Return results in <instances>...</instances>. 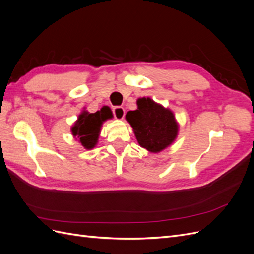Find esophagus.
<instances>
[{"label": "esophagus", "mask_w": 254, "mask_h": 254, "mask_svg": "<svg viewBox=\"0 0 254 254\" xmlns=\"http://www.w3.org/2000/svg\"><path fill=\"white\" fill-rule=\"evenodd\" d=\"M112 112H113L114 118L117 120H123L125 117V110L123 107H120V106L114 107V108L112 109Z\"/></svg>", "instance_id": "34e87169"}]
</instances>
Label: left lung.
<instances>
[{"label":"left lung","instance_id":"obj_1","mask_svg":"<svg viewBox=\"0 0 254 254\" xmlns=\"http://www.w3.org/2000/svg\"><path fill=\"white\" fill-rule=\"evenodd\" d=\"M136 104L137 109L127 112L126 120L133 128L137 142L151 152L163 150L178 133L173 112L150 98H140Z\"/></svg>","mask_w":254,"mask_h":254}]
</instances>
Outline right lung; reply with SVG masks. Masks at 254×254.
Returning a JSON list of instances; mask_svg holds the SVG:
<instances>
[{
	"mask_svg": "<svg viewBox=\"0 0 254 254\" xmlns=\"http://www.w3.org/2000/svg\"><path fill=\"white\" fill-rule=\"evenodd\" d=\"M111 118L112 113L107 107H104L95 113L83 111V113L79 115L78 121L73 126L72 133L77 137L84 148L92 149L97 143L103 122Z\"/></svg>",
	"mask_w": 254,
	"mask_h": 254,
	"instance_id": "1",
	"label": "right lung"
}]
</instances>
